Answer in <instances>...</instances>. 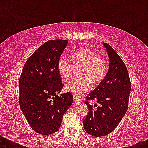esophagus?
<instances>
[{
    "mask_svg": "<svg viewBox=\"0 0 148 148\" xmlns=\"http://www.w3.org/2000/svg\"><path fill=\"white\" fill-rule=\"evenodd\" d=\"M74 101L75 103H79V102H81V99L80 97H76V96H74Z\"/></svg>",
    "mask_w": 148,
    "mask_h": 148,
    "instance_id": "34e87169",
    "label": "esophagus"
}]
</instances>
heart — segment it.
I'll return each instance as SVG.
<instances>
[{"label": "heart", "mask_w": 148, "mask_h": 148, "mask_svg": "<svg viewBox=\"0 0 148 148\" xmlns=\"http://www.w3.org/2000/svg\"><path fill=\"white\" fill-rule=\"evenodd\" d=\"M71 57L74 62L83 65L80 74L81 78L74 79L68 82L65 84L64 90L79 97L89 90L90 82L96 85L103 81L108 67L105 60L92 50L87 48L76 50L72 52ZM57 68L60 77L67 81L72 69L71 60L65 57H60L58 60Z\"/></svg>", "instance_id": "b5f03b06"}]
</instances>
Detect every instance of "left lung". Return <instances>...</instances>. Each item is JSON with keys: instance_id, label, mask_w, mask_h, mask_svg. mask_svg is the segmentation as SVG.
<instances>
[{"instance_id": "1", "label": "left lung", "mask_w": 148, "mask_h": 148, "mask_svg": "<svg viewBox=\"0 0 148 148\" xmlns=\"http://www.w3.org/2000/svg\"><path fill=\"white\" fill-rule=\"evenodd\" d=\"M109 58V69L103 80L87 97L88 108L84 128L94 137L111 133L119 124L128 108L131 84L127 67L116 51L103 42ZM95 99L101 104L90 106L88 99Z\"/></svg>"}]
</instances>
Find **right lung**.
I'll use <instances>...</instances> for the list:
<instances>
[{
	"instance_id": "obj_1",
	"label": "right lung",
	"mask_w": 148,
	"mask_h": 148,
	"mask_svg": "<svg viewBox=\"0 0 148 148\" xmlns=\"http://www.w3.org/2000/svg\"><path fill=\"white\" fill-rule=\"evenodd\" d=\"M67 40L45 42L27 59L19 80V103L29 125L47 135L59 130L62 117L73 103L72 94L58 93L63 88L57 64Z\"/></svg>"
}]
</instances>
